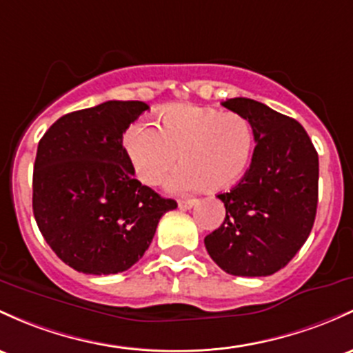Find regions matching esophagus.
<instances>
[{"instance_id":"34e87169","label":"esophagus","mask_w":353,"mask_h":353,"mask_svg":"<svg viewBox=\"0 0 353 353\" xmlns=\"http://www.w3.org/2000/svg\"><path fill=\"white\" fill-rule=\"evenodd\" d=\"M196 204V199H183L179 201V208L181 209H191Z\"/></svg>"}]
</instances>
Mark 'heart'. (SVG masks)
<instances>
[{
    "mask_svg": "<svg viewBox=\"0 0 353 353\" xmlns=\"http://www.w3.org/2000/svg\"><path fill=\"white\" fill-rule=\"evenodd\" d=\"M123 147L135 176L147 185L161 184L179 159L184 165L168 179L169 191H224L250 168L254 132L241 114L177 103L162 112L159 127L150 122L130 125Z\"/></svg>",
    "mask_w": 353,
    "mask_h": 353,
    "instance_id": "heart-1",
    "label": "heart"
}]
</instances>
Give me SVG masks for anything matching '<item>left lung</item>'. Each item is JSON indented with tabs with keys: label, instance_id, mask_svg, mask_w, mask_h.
I'll return each mask as SVG.
<instances>
[{
	"label": "left lung",
	"instance_id": "8db88e82",
	"mask_svg": "<svg viewBox=\"0 0 353 353\" xmlns=\"http://www.w3.org/2000/svg\"><path fill=\"white\" fill-rule=\"evenodd\" d=\"M223 105L250 120L256 147L245 177L218 194L226 218L204 245L226 273L268 276L288 265L315 223L319 154L295 119L245 97Z\"/></svg>",
	"mask_w": 353,
	"mask_h": 353
}]
</instances>
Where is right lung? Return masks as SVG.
<instances>
[{
    "label": "right lung",
    "instance_id": "add662e5",
    "mask_svg": "<svg viewBox=\"0 0 353 353\" xmlns=\"http://www.w3.org/2000/svg\"><path fill=\"white\" fill-rule=\"evenodd\" d=\"M149 105L108 100L63 115L38 144L33 214L45 241L73 270L115 274L129 270L176 209L134 177L122 135Z\"/></svg>",
    "mask_w": 353,
    "mask_h": 353
}]
</instances>
